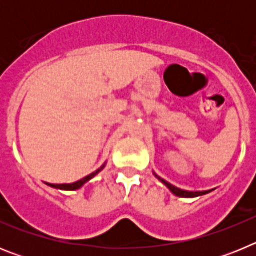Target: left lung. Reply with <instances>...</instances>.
<instances>
[{
    "instance_id": "obj_1",
    "label": "left lung",
    "mask_w": 256,
    "mask_h": 256,
    "mask_svg": "<svg viewBox=\"0 0 256 256\" xmlns=\"http://www.w3.org/2000/svg\"><path fill=\"white\" fill-rule=\"evenodd\" d=\"M158 178H159V180H162V183H164L165 186L168 187V188L172 192H173L174 195L180 196V198H196V196L204 195V194H208V192H209V191H202V192H191V191H183V190H180V188H177V187L172 186L170 183H168V182H166V180H162V178H160V177H158Z\"/></svg>"
}]
</instances>
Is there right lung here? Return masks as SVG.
I'll return each mask as SVG.
<instances>
[{"instance_id":"add662e5","label":"right lung","mask_w":256,"mask_h":256,"mask_svg":"<svg viewBox=\"0 0 256 256\" xmlns=\"http://www.w3.org/2000/svg\"><path fill=\"white\" fill-rule=\"evenodd\" d=\"M104 166H105V164H102L100 166V168L97 169V170H94V173H91V174H88L87 177H84V178H82V180H76V182H74V183H64V184H54V183H48V186H51V187H55V188H60V190H76V188H79V187H82L83 184H84L86 182H87V180H91V178H94V176H96L97 173H98V172L101 170V169L104 168Z\"/></svg>"}]
</instances>
